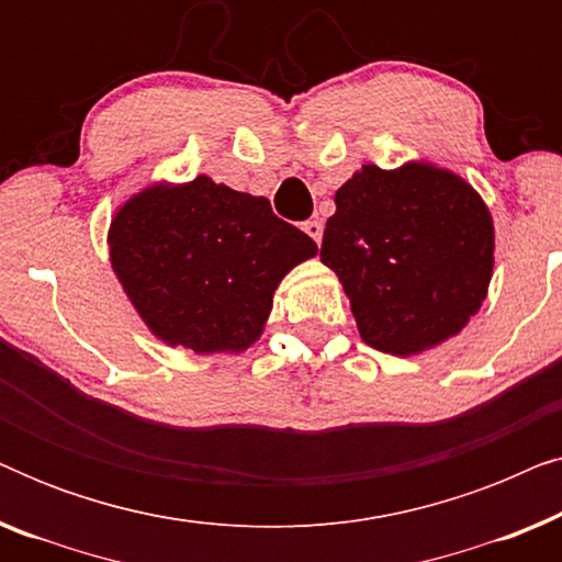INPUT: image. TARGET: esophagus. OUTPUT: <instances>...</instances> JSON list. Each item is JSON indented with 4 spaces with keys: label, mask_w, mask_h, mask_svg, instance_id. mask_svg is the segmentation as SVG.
I'll return each mask as SVG.
<instances>
[{
    "label": "esophagus",
    "mask_w": 562,
    "mask_h": 562,
    "mask_svg": "<svg viewBox=\"0 0 562 562\" xmlns=\"http://www.w3.org/2000/svg\"><path fill=\"white\" fill-rule=\"evenodd\" d=\"M302 229H304L306 235L312 237L314 243H317V245L322 243V233H325V227H322V222H319V220H306L304 225H302Z\"/></svg>",
    "instance_id": "34e87169"
}]
</instances>
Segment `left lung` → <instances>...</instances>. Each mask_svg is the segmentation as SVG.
I'll return each mask as SVG.
<instances>
[{
    "instance_id": "left-lung-1",
    "label": "left lung",
    "mask_w": 562,
    "mask_h": 562,
    "mask_svg": "<svg viewBox=\"0 0 562 562\" xmlns=\"http://www.w3.org/2000/svg\"><path fill=\"white\" fill-rule=\"evenodd\" d=\"M335 204L319 258L342 281L371 348L422 352L479 312L494 268V225L463 179L425 164L363 166Z\"/></svg>"
}]
</instances>
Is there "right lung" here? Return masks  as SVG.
<instances>
[{
    "instance_id": "1",
    "label": "right lung",
    "mask_w": 562,
    "mask_h": 562,
    "mask_svg": "<svg viewBox=\"0 0 562 562\" xmlns=\"http://www.w3.org/2000/svg\"><path fill=\"white\" fill-rule=\"evenodd\" d=\"M314 252L268 199L206 176L145 189L110 229L112 268L145 325L194 352L256 342L283 273Z\"/></svg>"
}]
</instances>
